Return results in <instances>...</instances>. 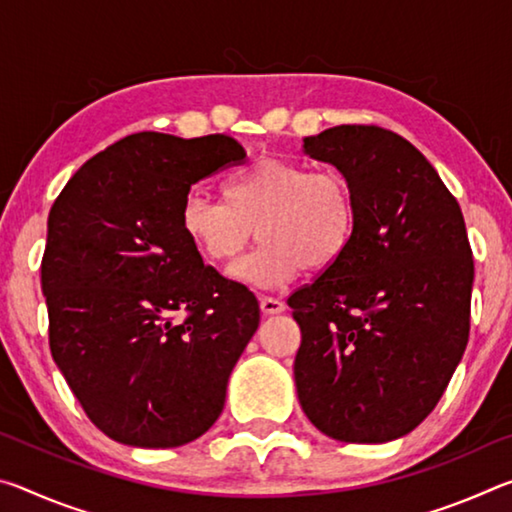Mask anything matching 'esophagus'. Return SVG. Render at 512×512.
I'll return each mask as SVG.
<instances>
[{
    "label": "esophagus",
    "instance_id": "34e87169",
    "mask_svg": "<svg viewBox=\"0 0 512 512\" xmlns=\"http://www.w3.org/2000/svg\"><path fill=\"white\" fill-rule=\"evenodd\" d=\"M259 309H262L264 316H275V314H282V311H284V302L275 300V298H262V300H259Z\"/></svg>",
    "mask_w": 512,
    "mask_h": 512
}]
</instances>
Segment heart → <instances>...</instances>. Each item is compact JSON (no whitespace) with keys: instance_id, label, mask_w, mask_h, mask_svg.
Returning a JSON list of instances; mask_svg holds the SVG:
<instances>
[{"instance_id":"1","label":"heart","mask_w":512,"mask_h":512,"mask_svg":"<svg viewBox=\"0 0 512 512\" xmlns=\"http://www.w3.org/2000/svg\"><path fill=\"white\" fill-rule=\"evenodd\" d=\"M223 203L189 194L178 212L180 232L214 264H228L253 239V255L230 268V277L259 289H277L302 268L325 271L348 250L357 205L339 171H309L282 158H259L230 173Z\"/></svg>"}]
</instances>
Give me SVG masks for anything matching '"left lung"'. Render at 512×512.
I'll return each mask as SVG.
<instances>
[{"mask_svg": "<svg viewBox=\"0 0 512 512\" xmlns=\"http://www.w3.org/2000/svg\"><path fill=\"white\" fill-rule=\"evenodd\" d=\"M302 151L348 180V250L287 300L302 411L341 443H391L443 397L470 336L474 262L463 212L429 160L393 131L334 126Z\"/></svg>", "mask_w": 512, "mask_h": 512, "instance_id": "8db88e82", "label": "left lung"}]
</instances>
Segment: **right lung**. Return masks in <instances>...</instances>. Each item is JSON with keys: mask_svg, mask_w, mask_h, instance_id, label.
<instances>
[{"mask_svg": "<svg viewBox=\"0 0 512 512\" xmlns=\"http://www.w3.org/2000/svg\"><path fill=\"white\" fill-rule=\"evenodd\" d=\"M244 158L223 133H137L85 162L51 207V357L88 418L121 445L203 436L257 332V298L205 266L178 225L192 185ZM180 310L188 318L176 324Z\"/></svg>", "mask_w": 512, "mask_h": 512, "instance_id": "add662e5", "label": "right lung"}]
</instances>
